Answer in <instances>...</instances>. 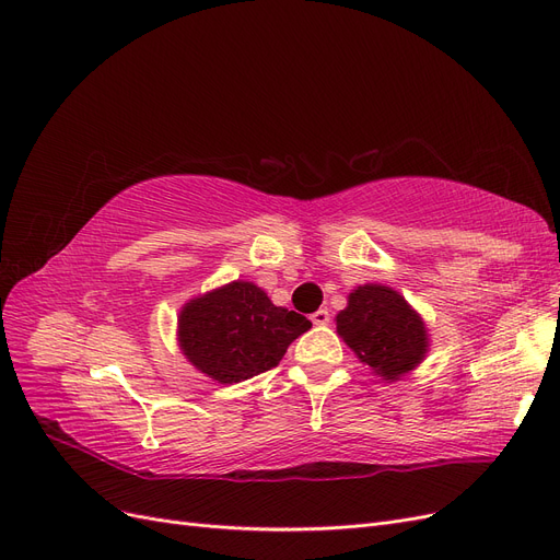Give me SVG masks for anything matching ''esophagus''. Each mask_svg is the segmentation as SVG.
I'll return each mask as SVG.
<instances>
[{"label":"esophagus","mask_w":560,"mask_h":560,"mask_svg":"<svg viewBox=\"0 0 560 560\" xmlns=\"http://www.w3.org/2000/svg\"><path fill=\"white\" fill-rule=\"evenodd\" d=\"M331 318H329V311L327 308H318L313 315H311V323L313 325H327Z\"/></svg>","instance_id":"1"}]
</instances>
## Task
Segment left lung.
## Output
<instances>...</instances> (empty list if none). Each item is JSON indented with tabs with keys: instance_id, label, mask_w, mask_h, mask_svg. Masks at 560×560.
Masks as SVG:
<instances>
[{
	"instance_id": "8db88e82",
	"label": "left lung",
	"mask_w": 560,
	"mask_h": 560,
	"mask_svg": "<svg viewBox=\"0 0 560 560\" xmlns=\"http://www.w3.org/2000/svg\"><path fill=\"white\" fill-rule=\"evenodd\" d=\"M336 334L361 363L388 382L415 371L430 350L421 313L398 290L382 283L352 290L348 306L336 315Z\"/></svg>"
}]
</instances>
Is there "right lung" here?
Returning a JSON list of instances; mask_svg holds the SVG:
<instances>
[{
    "label": "right lung",
    "instance_id": "1",
    "mask_svg": "<svg viewBox=\"0 0 560 560\" xmlns=\"http://www.w3.org/2000/svg\"><path fill=\"white\" fill-rule=\"evenodd\" d=\"M308 329L304 315L275 306L262 288L237 279L185 302L176 336L194 369L212 382L237 384L275 369Z\"/></svg>",
    "mask_w": 560,
    "mask_h": 560
}]
</instances>
